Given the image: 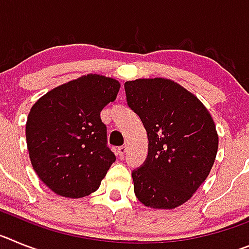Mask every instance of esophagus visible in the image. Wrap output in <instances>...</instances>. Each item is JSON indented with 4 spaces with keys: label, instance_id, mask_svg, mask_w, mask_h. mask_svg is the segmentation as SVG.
I'll return each instance as SVG.
<instances>
[{
    "label": "esophagus",
    "instance_id": "obj_1",
    "mask_svg": "<svg viewBox=\"0 0 249 249\" xmlns=\"http://www.w3.org/2000/svg\"><path fill=\"white\" fill-rule=\"evenodd\" d=\"M126 151H127V147L126 146H121V147H118V155L121 156V157H123V155H124V153H126Z\"/></svg>",
    "mask_w": 249,
    "mask_h": 249
}]
</instances>
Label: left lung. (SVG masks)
<instances>
[{
  "mask_svg": "<svg viewBox=\"0 0 249 249\" xmlns=\"http://www.w3.org/2000/svg\"><path fill=\"white\" fill-rule=\"evenodd\" d=\"M124 89L148 136L146 162L132 172L136 197L158 210L186 203L206 181L217 156L212 116L195 94L167 78L127 81Z\"/></svg>",
  "mask_w": 249,
  "mask_h": 249,
  "instance_id": "obj_1",
  "label": "left lung"
}]
</instances>
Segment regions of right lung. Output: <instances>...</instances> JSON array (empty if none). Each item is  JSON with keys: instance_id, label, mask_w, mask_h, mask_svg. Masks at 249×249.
<instances>
[{"instance_id": "obj_1", "label": "right lung", "mask_w": 249, "mask_h": 249, "mask_svg": "<svg viewBox=\"0 0 249 249\" xmlns=\"http://www.w3.org/2000/svg\"><path fill=\"white\" fill-rule=\"evenodd\" d=\"M120 87L114 78L89 73L51 89L32 106L26 123L31 163L56 195H91L116 160L101 111Z\"/></svg>"}]
</instances>
